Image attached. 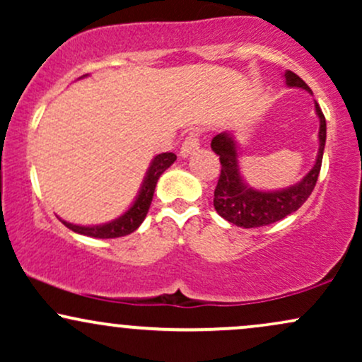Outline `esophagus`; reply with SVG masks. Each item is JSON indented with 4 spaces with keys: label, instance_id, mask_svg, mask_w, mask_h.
<instances>
[{
    "label": "esophagus",
    "instance_id": "1",
    "mask_svg": "<svg viewBox=\"0 0 362 362\" xmlns=\"http://www.w3.org/2000/svg\"><path fill=\"white\" fill-rule=\"evenodd\" d=\"M199 132H189V136L184 139V143H182V148H180V155L187 158L190 156L192 153H195L199 149Z\"/></svg>",
    "mask_w": 362,
    "mask_h": 362
}]
</instances>
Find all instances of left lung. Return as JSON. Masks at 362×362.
<instances>
[{"mask_svg":"<svg viewBox=\"0 0 362 362\" xmlns=\"http://www.w3.org/2000/svg\"><path fill=\"white\" fill-rule=\"evenodd\" d=\"M286 85L289 88H303L311 93L310 86L296 73H284ZM313 95V93H311ZM315 112L320 119L318 153L317 161L298 184L279 190H257L243 180L238 165V144L231 132L216 134L211 141V148L221 161V175L214 189V209L226 221L242 228H259L265 224L281 221L282 218L298 211L317 185L320 168H322L323 149L327 139L325 115L317 102Z\"/></svg>","mask_w":362,"mask_h":362,"instance_id":"1","label":"left lung"}]
</instances>
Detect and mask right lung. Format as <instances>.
I'll return each instance as SVG.
<instances>
[{
	"mask_svg": "<svg viewBox=\"0 0 362 362\" xmlns=\"http://www.w3.org/2000/svg\"><path fill=\"white\" fill-rule=\"evenodd\" d=\"M175 160L177 156L173 155V153H161V155H156L153 158L134 202H132L131 207H129L122 216H119V218L112 219L109 223L93 224V226H81V224H73L61 219L62 224L68 226L69 230L74 231V233L91 236V238H119V236H126L129 233H132V231L138 230L141 223L146 218L149 206H151L153 201V194H155L158 178L161 177V173H163L165 170L172 167Z\"/></svg>",
	"mask_w": 362,
	"mask_h": 362,
	"instance_id": "add662e5",
	"label": "right lung"
}]
</instances>
